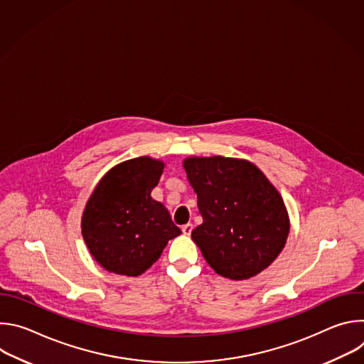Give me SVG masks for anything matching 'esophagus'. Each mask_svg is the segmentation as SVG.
<instances>
[{
	"instance_id": "1",
	"label": "esophagus",
	"mask_w": 364,
	"mask_h": 364,
	"mask_svg": "<svg viewBox=\"0 0 364 364\" xmlns=\"http://www.w3.org/2000/svg\"><path fill=\"white\" fill-rule=\"evenodd\" d=\"M181 230H183V233H184L186 236H190L191 232H193V225H191V223H187V225H184V226L181 228Z\"/></svg>"
}]
</instances>
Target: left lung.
Wrapping results in <instances>:
<instances>
[{
	"mask_svg": "<svg viewBox=\"0 0 364 364\" xmlns=\"http://www.w3.org/2000/svg\"><path fill=\"white\" fill-rule=\"evenodd\" d=\"M183 166L203 218L191 239L207 264L233 281L267 269L289 233L288 212L278 190L246 160L190 157Z\"/></svg>",
	"mask_w": 364,
	"mask_h": 364,
	"instance_id": "8db88e82",
	"label": "left lung"
}]
</instances>
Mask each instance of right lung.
<instances>
[{
	"label": "right lung",
	"instance_id": "1",
	"mask_svg": "<svg viewBox=\"0 0 364 364\" xmlns=\"http://www.w3.org/2000/svg\"><path fill=\"white\" fill-rule=\"evenodd\" d=\"M164 163L138 157L111 168L95 187L82 216V235L96 262L127 277L144 274L181 230L151 197Z\"/></svg>",
	"mask_w": 364,
	"mask_h": 364
}]
</instances>
